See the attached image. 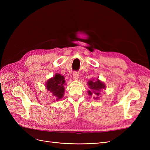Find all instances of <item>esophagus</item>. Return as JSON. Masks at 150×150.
Segmentation results:
<instances>
[{
  "mask_svg": "<svg viewBox=\"0 0 150 150\" xmlns=\"http://www.w3.org/2000/svg\"><path fill=\"white\" fill-rule=\"evenodd\" d=\"M73 78H74V80H78L79 79V73L78 72H74Z\"/></svg>",
  "mask_w": 150,
  "mask_h": 150,
  "instance_id": "34e87169",
  "label": "esophagus"
}]
</instances>
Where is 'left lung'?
Segmentation results:
<instances>
[{"mask_svg":"<svg viewBox=\"0 0 150 150\" xmlns=\"http://www.w3.org/2000/svg\"><path fill=\"white\" fill-rule=\"evenodd\" d=\"M88 85L89 90L88 91V94L91 96L92 95H95L96 97L94 98L95 99H98L101 97L100 94L103 89H106V85L98 78L97 80H89L88 82Z\"/></svg>","mask_w":150,"mask_h":150,"instance_id":"left-lung-1","label":"left lung"}]
</instances>
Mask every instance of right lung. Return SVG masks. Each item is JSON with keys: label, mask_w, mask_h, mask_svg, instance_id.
Segmentation results:
<instances>
[{"label": "right lung", "mask_w": 150, "mask_h": 150, "mask_svg": "<svg viewBox=\"0 0 150 150\" xmlns=\"http://www.w3.org/2000/svg\"><path fill=\"white\" fill-rule=\"evenodd\" d=\"M64 79V76L56 73L52 78L49 79L45 84L47 91L52 93L56 101L61 99L64 95V86L66 85Z\"/></svg>", "instance_id": "right-lung-1"}]
</instances>
